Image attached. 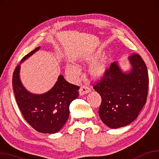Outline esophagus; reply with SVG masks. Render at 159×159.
<instances>
[{"label": "esophagus", "mask_w": 159, "mask_h": 159, "mask_svg": "<svg viewBox=\"0 0 159 159\" xmlns=\"http://www.w3.org/2000/svg\"><path fill=\"white\" fill-rule=\"evenodd\" d=\"M90 92V88L87 87V86H82L80 89V96H83V95L88 93Z\"/></svg>", "instance_id": "34e87169"}]
</instances>
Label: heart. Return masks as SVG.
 I'll use <instances>...</instances> for the list:
<instances>
[{
    "label": "heart",
    "mask_w": 159,
    "mask_h": 159,
    "mask_svg": "<svg viewBox=\"0 0 159 159\" xmlns=\"http://www.w3.org/2000/svg\"><path fill=\"white\" fill-rule=\"evenodd\" d=\"M98 54H92L87 55L82 59L81 62L84 63H90L97 58ZM107 69V61L105 57L101 58L96 62L93 63L88 69L90 77L93 80H101L104 77ZM65 71L66 75L72 81H77L80 79V69L75 65L68 64L66 66Z\"/></svg>",
    "instance_id": "b5f03b06"
}]
</instances>
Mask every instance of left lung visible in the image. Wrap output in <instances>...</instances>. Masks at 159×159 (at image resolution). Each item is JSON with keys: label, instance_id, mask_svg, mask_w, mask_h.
<instances>
[{"label": "left lung", "instance_id": "8db88e82", "mask_svg": "<svg viewBox=\"0 0 159 159\" xmlns=\"http://www.w3.org/2000/svg\"><path fill=\"white\" fill-rule=\"evenodd\" d=\"M129 61L131 67L127 71L113 62L93 87L102 97L98 110L101 120L111 129L132 123L147 100L149 80L145 63L137 54L129 56Z\"/></svg>", "mask_w": 159, "mask_h": 159}]
</instances>
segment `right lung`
I'll list each match as a JSON object with an SVG mask.
<instances>
[{
	"label": "right lung",
	"instance_id": "1",
	"mask_svg": "<svg viewBox=\"0 0 159 159\" xmlns=\"http://www.w3.org/2000/svg\"><path fill=\"white\" fill-rule=\"evenodd\" d=\"M37 47L25 55L24 61L38 51ZM20 65L16 67L12 78L15 98L25 120L35 130L43 134H55L64 125L69 116V105L79 96V86L72 84L60 75L54 86L42 94L28 91L20 77Z\"/></svg>",
	"mask_w": 159,
	"mask_h": 159
}]
</instances>
